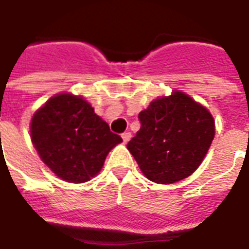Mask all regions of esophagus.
<instances>
[{
    "mask_svg": "<svg viewBox=\"0 0 249 249\" xmlns=\"http://www.w3.org/2000/svg\"><path fill=\"white\" fill-rule=\"evenodd\" d=\"M121 138H123V141H124L125 143H126V142H129V141H130V138H132V134H130L129 132H125L121 134Z\"/></svg>",
    "mask_w": 249,
    "mask_h": 249,
    "instance_id": "34e87169",
    "label": "esophagus"
}]
</instances>
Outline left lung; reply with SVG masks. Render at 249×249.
I'll list each match as a JSON object with an SVG mask.
<instances>
[{
  "label": "left lung",
  "instance_id": "left-lung-1",
  "mask_svg": "<svg viewBox=\"0 0 249 249\" xmlns=\"http://www.w3.org/2000/svg\"><path fill=\"white\" fill-rule=\"evenodd\" d=\"M138 119L141 129L126 147L144 176L156 183L189 177L214 137L212 115L182 91L151 102Z\"/></svg>",
  "mask_w": 249,
  "mask_h": 249
}]
</instances>
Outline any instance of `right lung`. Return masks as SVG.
Listing matches in <instances>:
<instances>
[{
	"mask_svg": "<svg viewBox=\"0 0 249 249\" xmlns=\"http://www.w3.org/2000/svg\"><path fill=\"white\" fill-rule=\"evenodd\" d=\"M31 138L42 161L73 183L94 177L108 152L123 142L88 102L71 94L50 98L33 115Z\"/></svg>",
	"mask_w": 249,
	"mask_h": 249,
	"instance_id": "obj_1",
	"label": "right lung"
}]
</instances>
